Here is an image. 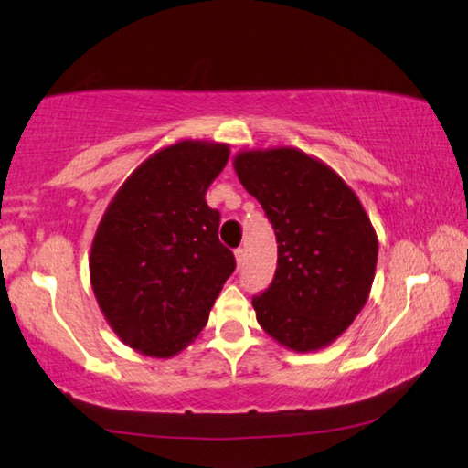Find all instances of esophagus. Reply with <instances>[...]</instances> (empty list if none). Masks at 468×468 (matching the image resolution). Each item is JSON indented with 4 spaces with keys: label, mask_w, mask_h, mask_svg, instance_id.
I'll return each instance as SVG.
<instances>
[{
    "label": "esophagus",
    "mask_w": 468,
    "mask_h": 468,
    "mask_svg": "<svg viewBox=\"0 0 468 468\" xmlns=\"http://www.w3.org/2000/svg\"><path fill=\"white\" fill-rule=\"evenodd\" d=\"M235 261H237V266L241 269V264L246 262V248H237L235 250Z\"/></svg>",
    "instance_id": "obj_1"
}]
</instances>
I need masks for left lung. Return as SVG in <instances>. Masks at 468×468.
<instances>
[{"mask_svg": "<svg viewBox=\"0 0 468 468\" xmlns=\"http://www.w3.org/2000/svg\"><path fill=\"white\" fill-rule=\"evenodd\" d=\"M248 194L277 235L272 283L251 298L261 327L289 350L331 344L367 303L377 235L337 173L293 147L235 155Z\"/></svg>", "mask_w": 468, "mask_h": 468, "instance_id": "obj_1", "label": "left lung"}]
</instances>
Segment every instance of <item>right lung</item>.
<instances>
[{
	"instance_id": "right-lung-1",
	"label": "right lung",
	"mask_w": 468,
	"mask_h": 468,
	"mask_svg": "<svg viewBox=\"0 0 468 468\" xmlns=\"http://www.w3.org/2000/svg\"><path fill=\"white\" fill-rule=\"evenodd\" d=\"M229 147L179 141L133 173L95 233L91 285L118 337L141 354L168 358L206 327L233 251L218 241L220 212L206 191Z\"/></svg>"
}]
</instances>
